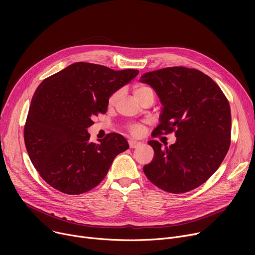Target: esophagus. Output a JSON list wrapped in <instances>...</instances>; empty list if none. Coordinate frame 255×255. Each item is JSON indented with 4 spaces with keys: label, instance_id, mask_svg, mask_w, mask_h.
<instances>
[{
    "label": "esophagus",
    "instance_id": "esophagus-1",
    "mask_svg": "<svg viewBox=\"0 0 255 255\" xmlns=\"http://www.w3.org/2000/svg\"><path fill=\"white\" fill-rule=\"evenodd\" d=\"M128 143H129V146L131 149H135V148H137V146L140 145V142L136 141V140H129Z\"/></svg>",
    "mask_w": 255,
    "mask_h": 255
}]
</instances>
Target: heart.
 I'll return each mask as SVG.
<instances>
[{
	"label": "heart",
	"mask_w": 255,
	"mask_h": 255,
	"mask_svg": "<svg viewBox=\"0 0 255 255\" xmlns=\"http://www.w3.org/2000/svg\"><path fill=\"white\" fill-rule=\"evenodd\" d=\"M133 93H134L135 97L138 99V100H141L144 96L146 95H150V94H153L154 95V91L152 88L148 87V86H144V85H135L134 87H133ZM121 95V92L120 91H115L114 93H112L110 97H109V100H107V103H109L110 106L114 105L119 97ZM128 132L130 133L131 135H134V136H138L140 133L142 132V126L140 124H130L128 127Z\"/></svg>",
	"instance_id": "heart-1"
}]
</instances>
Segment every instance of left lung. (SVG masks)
<instances>
[{"mask_svg":"<svg viewBox=\"0 0 255 255\" xmlns=\"http://www.w3.org/2000/svg\"><path fill=\"white\" fill-rule=\"evenodd\" d=\"M140 82L150 85L163 105L160 124L152 136L175 132L177 141L154 149L143 172L166 192L185 193L197 188L215 172L230 149V103L214 80L194 68L167 67L146 72Z\"/></svg>","mask_w":255,"mask_h":255,"instance_id":"obj_1","label":"left lung"}]
</instances>
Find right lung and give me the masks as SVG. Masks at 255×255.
Here are the masks:
<instances>
[{
	"mask_svg": "<svg viewBox=\"0 0 255 255\" xmlns=\"http://www.w3.org/2000/svg\"><path fill=\"white\" fill-rule=\"evenodd\" d=\"M138 72L77 62L39 85L23 137L34 167L47 184L77 195L104 179L115 157L129 148L128 142L115 132L99 143L91 142L87 128L94 124V117L106 113L111 94Z\"/></svg>",
	"mask_w": 255,
	"mask_h": 255,
	"instance_id": "right-lung-1",
	"label": "right lung"
}]
</instances>
